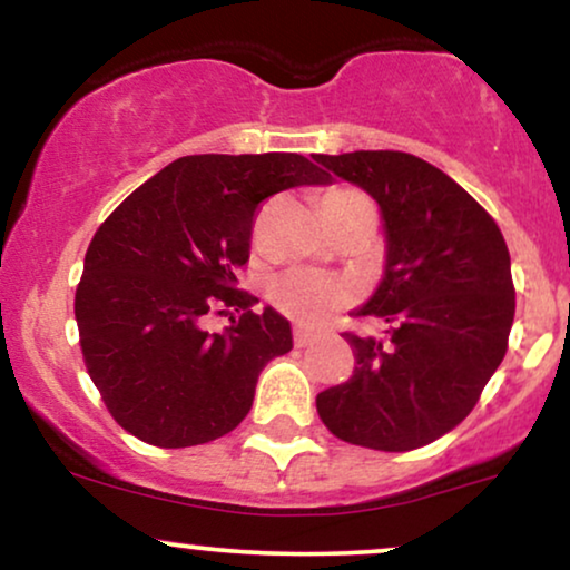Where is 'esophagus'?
<instances>
[{
	"mask_svg": "<svg viewBox=\"0 0 570 570\" xmlns=\"http://www.w3.org/2000/svg\"><path fill=\"white\" fill-rule=\"evenodd\" d=\"M314 338H317V333L309 331V327H293V341H296V346H309Z\"/></svg>",
	"mask_w": 570,
	"mask_h": 570,
	"instance_id": "esophagus-1",
	"label": "esophagus"
}]
</instances>
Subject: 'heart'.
Masks as SVG:
<instances>
[{
	"label": "heart",
	"mask_w": 570,
	"mask_h": 570,
	"mask_svg": "<svg viewBox=\"0 0 570 570\" xmlns=\"http://www.w3.org/2000/svg\"><path fill=\"white\" fill-rule=\"evenodd\" d=\"M357 199H365L363 194L354 189H331L323 197V210L331 207L352 205ZM269 298L279 312L298 323H320L327 314L338 306H344L352 298V287L344 279L331 277L323 272L309 269H291L277 274L269 283Z\"/></svg>",
	"instance_id": "obj_1"
}]
</instances>
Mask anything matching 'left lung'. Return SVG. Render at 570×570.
<instances>
[{
    "label": "left lung",
    "instance_id": "8db88e82",
    "mask_svg": "<svg viewBox=\"0 0 570 570\" xmlns=\"http://www.w3.org/2000/svg\"><path fill=\"white\" fill-rule=\"evenodd\" d=\"M314 163L371 194L386 234L384 277L352 312L384 333H344L357 365L317 394L320 419L344 443L373 451L430 445L470 416L504 360L510 250L497 220L413 154H314Z\"/></svg>",
    "mask_w": 570,
    "mask_h": 570
}]
</instances>
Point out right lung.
<instances>
[{
  "label": "right lung",
  "mask_w": 570,
  "mask_h": 570,
  "mask_svg": "<svg viewBox=\"0 0 570 570\" xmlns=\"http://www.w3.org/2000/svg\"><path fill=\"white\" fill-rule=\"evenodd\" d=\"M327 184L301 154H191L138 186L100 224L77 285L79 346L122 430L159 448L224 438L261 371L293 350L291 323L239 291L253 216L272 194ZM213 308L243 311L207 334Z\"/></svg>",
  "instance_id": "add662e5"
}]
</instances>
